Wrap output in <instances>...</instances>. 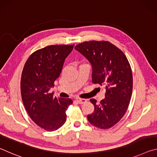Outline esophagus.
<instances>
[{
    "instance_id": "1",
    "label": "esophagus",
    "mask_w": 157,
    "mask_h": 157,
    "mask_svg": "<svg viewBox=\"0 0 157 157\" xmlns=\"http://www.w3.org/2000/svg\"><path fill=\"white\" fill-rule=\"evenodd\" d=\"M76 101L79 103V104H84V103L86 102V99H82V98H77Z\"/></svg>"
}]
</instances>
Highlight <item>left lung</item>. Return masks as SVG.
<instances>
[{
	"instance_id": "1",
	"label": "left lung",
	"mask_w": 157,
	"mask_h": 157,
	"mask_svg": "<svg viewBox=\"0 0 157 157\" xmlns=\"http://www.w3.org/2000/svg\"><path fill=\"white\" fill-rule=\"evenodd\" d=\"M75 49L91 63L93 83L106 89L100 103L90 100L95 108L88 121L98 128H111L123 118L131 100L133 78L128 60L122 50L106 41H85Z\"/></svg>"
}]
</instances>
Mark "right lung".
I'll return each mask as SVG.
<instances>
[{
	"label": "right lung",
	"instance_id": "right-lung-1",
	"mask_svg": "<svg viewBox=\"0 0 157 157\" xmlns=\"http://www.w3.org/2000/svg\"><path fill=\"white\" fill-rule=\"evenodd\" d=\"M74 45H52L34 52L23 67L21 92L25 109L37 125L46 131L65 123L70 98H57L49 91L59 78L65 59Z\"/></svg>",
	"mask_w": 157,
	"mask_h": 157
}]
</instances>
